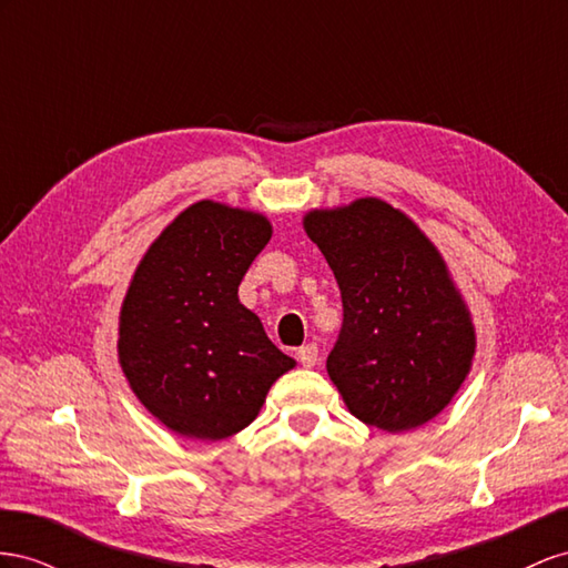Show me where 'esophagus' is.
Returning a JSON list of instances; mask_svg holds the SVG:
<instances>
[{
    "instance_id": "obj_1",
    "label": "esophagus",
    "mask_w": 568,
    "mask_h": 568,
    "mask_svg": "<svg viewBox=\"0 0 568 568\" xmlns=\"http://www.w3.org/2000/svg\"><path fill=\"white\" fill-rule=\"evenodd\" d=\"M297 359H300V364H302L304 368L316 366V362H318V347H316L314 343L300 347V349H297Z\"/></svg>"
}]
</instances>
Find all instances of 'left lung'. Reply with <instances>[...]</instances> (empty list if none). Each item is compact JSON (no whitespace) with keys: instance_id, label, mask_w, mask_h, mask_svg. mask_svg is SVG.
<instances>
[{"instance_id":"left-lung-1","label":"left lung","mask_w":568,"mask_h":568,"mask_svg":"<svg viewBox=\"0 0 568 568\" xmlns=\"http://www.w3.org/2000/svg\"><path fill=\"white\" fill-rule=\"evenodd\" d=\"M304 231L343 297V328L326 368L347 409L387 433L424 426L455 397L476 352L440 252L376 197L310 212Z\"/></svg>"}]
</instances>
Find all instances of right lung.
Wrapping results in <instances>:
<instances>
[{"mask_svg":"<svg viewBox=\"0 0 568 568\" xmlns=\"http://www.w3.org/2000/svg\"><path fill=\"white\" fill-rule=\"evenodd\" d=\"M268 240L262 214L204 200L142 256L121 306L119 359L138 399L166 428L197 440L231 437L295 366L237 300Z\"/></svg>","mask_w":568,"mask_h":568,"instance_id":"1","label":"right lung"}]
</instances>
